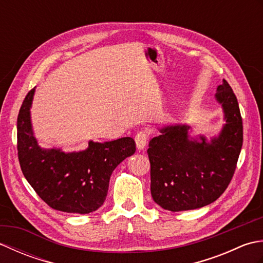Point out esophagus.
<instances>
[{
  "label": "esophagus",
  "instance_id": "34e87169",
  "mask_svg": "<svg viewBox=\"0 0 263 263\" xmlns=\"http://www.w3.org/2000/svg\"><path fill=\"white\" fill-rule=\"evenodd\" d=\"M149 136H150L149 130H141V131H139L137 133V135H136V143H137V148L139 150L143 149L144 146H146Z\"/></svg>",
  "mask_w": 263,
  "mask_h": 263
}]
</instances>
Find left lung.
Masks as SVG:
<instances>
[{"label": "left lung", "mask_w": 263, "mask_h": 263, "mask_svg": "<svg viewBox=\"0 0 263 263\" xmlns=\"http://www.w3.org/2000/svg\"><path fill=\"white\" fill-rule=\"evenodd\" d=\"M217 102L226 124L208 142L203 136L189 139L187 125L161 128L147 150L150 191L161 208L184 211L201 208L225 192L236 170L243 144V122L237 98L226 80L217 88Z\"/></svg>", "instance_id": "8db88e82"}]
</instances>
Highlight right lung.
<instances>
[{
	"label": "right lung",
	"instance_id": "right-lung-1",
	"mask_svg": "<svg viewBox=\"0 0 263 263\" xmlns=\"http://www.w3.org/2000/svg\"><path fill=\"white\" fill-rule=\"evenodd\" d=\"M33 92L35 88L27 93L16 122L18 158L26 180L55 210L81 215L96 211L106 200L111 173L135 154V140L126 137L104 143L89 141L86 150L70 154L42 149L30 122Z\"/></svg>",
	"mask_w": 263,
	"mask_h": 263
}]
</instances>
